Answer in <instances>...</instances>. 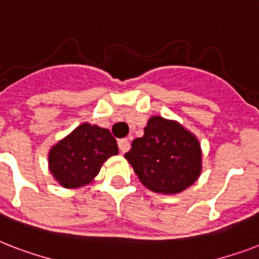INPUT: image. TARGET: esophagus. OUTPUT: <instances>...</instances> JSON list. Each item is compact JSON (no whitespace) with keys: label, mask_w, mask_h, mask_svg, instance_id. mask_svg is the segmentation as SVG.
Segmentation results:
<instances>
[{"label":"esophagus","mask_w":259,"mask_h":259,"mask_svg":"<svg viewBox=\"0 0 259 259\" xmlns=\"http://www.w3.org/2000/svg\"><path fill=\"white\" fill-rule=\"evenodd\" d=\"M118 148H119V152H121V153H126L130 148L129 140H127V138H122V140H119V141H118Z\"/></svg>","instance_id":"esophagus-1"}]
</instances>
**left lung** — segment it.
<instances>
[{"mask_svg":"<svg viewBox=\"0 0 259 259\" xmlns=\"http://www.w3.org/2000/svg\"><path fill=\"white\" fill-rule=\"evenodd\" d=\"M141 183L153 192L177 193L200 175L201 152L196 137L161 117H152L144 136L125 154Z\"/></svg>","mask_w":259,"mask_h":259,"instance_id":"obj_1","label":"left lung"}]
</instances>
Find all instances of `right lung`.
<instances>
[{
  "label": "right lung",
  "mask_w": 259,
  "mask_h": 259,
  "mask_svg": "<svg viewBox=\"0 0 259 259\" xmlns=\"http://www.w3.org/2000/svg\"><path fill=\"white\" fill-rule=\"evenodd\" d=\"M117 153L110 130L82 123L51 149L50 170L64 188H76L93 180L102 164Z\"/></svg>",
  "instance_id": "1"
}]
</instances>
